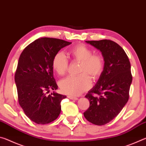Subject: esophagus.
<instances>
[{
    "label": "esophagus",
    "mask_w": 146,
    "mask_h": 146,
    "mask_svg": "<svg viewBox=\"0 0 146 146\" xmlns=\"http://www.w3.org/2000/svg\"><path fill=\"white\" fill-rule=\"evenodd\" d=\"M68 97L70 98V99H71V100H77L78 98L76 97H73V96H71V95H68Z\"/></svg>",
    "instance_id": "1"
}]
</instances>
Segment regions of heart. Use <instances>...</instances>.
Here are the masks:
<instances>
[{"mask_svg": "<svg viewBox=\"0 0 146 146\" xmlns=\"http://www.w3.org/2000/svg\"><path fill=\"white\" fill-rule=\"evenodd\" d=\"M74 61L80 62L78 76H69L59 82L63 93L71 95H78L89 90L91 86V77L97 79L104 68V58L100 54H93V51L84 44H78L70 51ZM52 67L56 73L62 75L66 73L69 62L63 52L59 51L54 56Z\"/></svg>", "mask_w": 146, "mask_h": 146, "instance_id": "1", "label": "heart"}]
</instances>
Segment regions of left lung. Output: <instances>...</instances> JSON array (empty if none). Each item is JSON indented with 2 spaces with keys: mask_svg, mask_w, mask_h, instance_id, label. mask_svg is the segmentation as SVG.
Here are the masks:
<instances>
[{
  "mask_svg": "<svg viewBox=\"0 0 146 146\" xmlns=\"http://www.w3.org/2000/svg\"><path fill=\"white\" fill-rule=\"evenodd\" d=\"M102 52L104 68L96 85L85 96L90 107L84 113L89 122L105 125L119 114L129 97L131 64L122 47L110 40H87Z\"/></svg>",
  "mask_w": 146,
  "mask_h": 146,
  "instance_id": "8db88e82",
  "label": "left lung"
}]
</instances>
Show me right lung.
Listing matches in <instances>:
<instances>
[{
    "mask_svg": "<svg viewBox=\"0 0 146 146\" xmlns=\"http://www.w3.org/2000/svg\"><path fill=\"white\" fill-rule=\"evenodd\" d=\"M71 43L55 38H38L20 55L15 74L19 103L27 117L38 124L50 123L60 115V102L66 96L46 94L58 88L53 76L54 56Z\"/></svg>",
    "mask_w": 146,
    "mask_h": 146,
    "instance_id": "1",
    "label": "right lung"
}]
</instances>
